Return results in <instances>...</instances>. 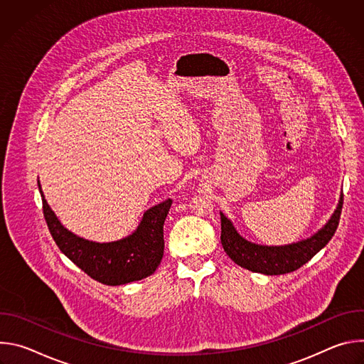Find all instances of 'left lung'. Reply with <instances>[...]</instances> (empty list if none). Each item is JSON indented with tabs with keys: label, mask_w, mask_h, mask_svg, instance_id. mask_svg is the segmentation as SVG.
Returning <instances> with one entry per match:
<instances>
[{
	"label": "left lung",
	"mask_w": 364,
	"mask_h": 364,
	"mask_svg": "<svg viewBox=\"0 0 364 364\" xmlns=\"http://www.w3.org/2000/svg\"><path fill=\"white\" fill-rule=\"evenodd\" d=\"M343 209V193L337 209L328 223L313 237L288 246H259L239 236L230 220L220 213V242L225 252L239 267L265 275L289 274L305 265L334 236Z\"/></svg>",
	"instance_id": "8db88e82"
}]
</instances>
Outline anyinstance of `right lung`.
Returning <instances> with one entry per match:
<instances>
[{
	"label": "right lung",
	"mask_w": 364,
	"mask_h": 364,
	"mask_svg": "<svg viewBox=\"0 0 364 364\" xmlns=\"http://www.w3.org/2000/svg\"><path fill=\"white\" fill-rule=\"evenodd\" d=\"M43 215L51 237L59 249L92 279L105 285H124L139 281L157 269L164 253V222L171 200L151 207L142 218L136 232L111 243L85 240L65 229L48 207L40 183Z\"/></svg>",
	"instance_id": "add662e5"
}]
</instances>
